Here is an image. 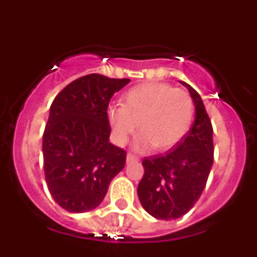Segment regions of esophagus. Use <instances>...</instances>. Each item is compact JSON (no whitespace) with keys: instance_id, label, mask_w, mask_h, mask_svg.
Wrapping results in <instances>:
<instances>
[{"instance_id":"esophagus-1","label":"esophagus","mask_w":257,"mask_h":257,"mask_svg":"<svg viewBox=\"0 0 257 257\" xmlns=\"http://www.w3.org/2000/svg\"><path fill=\"white\" fill-rule=\"evenodd\" d=\"M138 161H139V157L134 156L133 153H127V156H126V162H127V163L138 162Z\"/></svg>"}]
</instances>
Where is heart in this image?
I'll use <instances>...</instances> for the list:
<instances>
[{
	"label": "heart",
	"mask_w": 257,
	"mask_h": 257,
	"mask_svg": "<svg viewBox=\"0 0 257 257\" xmlns=\"http://www.w3.org/2000/svg\"><path fill=\"white\" fill-rule=\"evenodd\" d=\"M194 104L187 91L169 83H143L127 91L122 105H110L106 117L118 145H124L135 134L142 135L135 149L165 152L178 144L188 133Z\"/></svg>",
	"instance_id": "b5f03b06"
}]
</instances>
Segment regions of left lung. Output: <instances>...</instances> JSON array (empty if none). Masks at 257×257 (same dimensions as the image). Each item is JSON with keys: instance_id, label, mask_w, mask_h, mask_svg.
I'll use <instances>...</instances> for the list:
<instances>
[{"instance_id": "8db88e82", "label": "left lung", "mask_w": 257, "mask_h": 257, "mask_svg": "<svg viewBox=\"0 0 257 257\" xmlns=\"http://www.w3.org/2000/svg\"><path fill=\"white\" fill-rule=\"evenodd\" d=\"M180 83L196 106L194 122L175 149L145 157L144 176L138 185L144 210L160 220L179 219L196 205L213 163V130L205 104L192 86Z\"/></svg>"}]
</instances>
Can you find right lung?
Returning a JSON list of instances; mask_svg holds the SVG:
<instances>
[{
  "instance_id": "obj_1",
  "label": "right lung",
  "mask_w": 257,
  "mask_h": 257,
  "mask_svg": "<svg viewBox=\"0 0 257 257\" xmlns=\"http://www.w3.org/2000/svg\"><path fill=\"white\" fill-rule=\"evenodd\" d=\"M130 79L87 74L70 82L50 106L42 140L47 188L60 207L86 212L103 202L126 163V152L109 142L106 110Z\"/></svg>"
}]
</instances>
